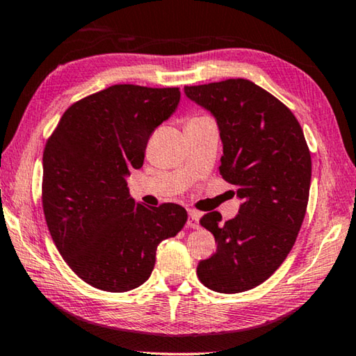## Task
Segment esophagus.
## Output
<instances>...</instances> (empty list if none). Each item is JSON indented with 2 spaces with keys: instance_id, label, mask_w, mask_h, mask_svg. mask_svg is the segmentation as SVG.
<instances>
[{
  "instance_id": "esophagus-1",
  "label": "esophagus",
  "mask_w": 356,
  "mask_h": 356,
  "mask_svg": "<svg viewBox=\"0 0 356 356\" xmlns=\"http://www.w3.org/2000/svg\"><path fill=\"white\" fill-rule=\"evenodd\" d=\"M188 213H189V218H188V226H189V228H193V229L199 228L200 212H197V210H194V209H189Z\"/></svg>"
}]
</instances>
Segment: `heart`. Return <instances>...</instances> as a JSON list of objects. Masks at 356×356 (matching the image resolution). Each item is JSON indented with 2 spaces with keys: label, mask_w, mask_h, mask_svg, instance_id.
<instances>
[{
  "label": "heart",
  "mask_w": 356,
  "mask_h": 356,
  "mask_svg": "<svg viewBox=\"0 0 356 356\" xmlns=\"http://www.w3.org/2000/svg\"><path fill=\"white\" fill-rule=\"evenodd\" d=\"M207 118H210V117H205V115L194 114V115L188 117V123H186V125H189V123H195V122H202V120H207Z\"/></svg>",
  "instance_id": "obj_1"
}]
</instances>
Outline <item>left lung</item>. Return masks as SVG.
Here are the masks:
<instances>
[{
    "instance_id": "obj_1",
    "label": "left lung",
    "mask_w": 356,
    "mask_h": 356,
    "mask_svg": "<svg viewBox=\"0 0 356 356\" xmlns=\"http://www.w3.org/2000/svg\"><path fill=\"white\" fill-rule=\"evenodd\" d=\"M184 92L216 118L223 143L220 175L242 200L228 221L218 212L200 218L216 252L199 261L197 276L215 292L254 289L281 266L300 231L310 194V149L289 107L254 81L229 79L184 86Z\"/></svg>"
}]
</instances>
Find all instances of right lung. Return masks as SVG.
Returning a JSON list of instances; mask_svg holds the SVG:
<instances>
[{"label": "right lung", "instance_id": "add662e5", "mask_svg": "<svg viewBox=\"0 0 356 356\" xmlns=\"http://www.w3.org/2000/svg\"><path fill=\"white\" fill-rule=\"evenodd\" d=\"M179 96V88L112 85L72 104L46 141V225L65 264L96 289L127 292L146 282L157 245L186 223L181 205L135 202L125 179L143 167L149 136Z\"/></svg>", "mask_w": 356, "mask_h": 356}]
</instances>
